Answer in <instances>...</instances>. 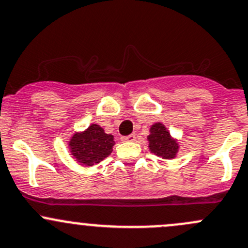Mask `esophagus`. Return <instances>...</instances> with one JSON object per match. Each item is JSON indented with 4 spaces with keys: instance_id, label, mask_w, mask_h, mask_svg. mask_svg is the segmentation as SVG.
<instances>
[{
    "instance_id": "34e87169",
    "label": "esophagus",
    "mask_w": 248,
    "mask_h": 248,
    "mask_svg": "<svg viewBox=\"0 0 248 248\" xmlns=\"http://www.w3.org/2000/svg\"><path fill=\"white\" fill-rule=\"evenodd\" d=\"M122 140H123L124 142H134V141H136V136L132 134V135H129V136L122 137Z\"/></svg>"
}]
</instances>
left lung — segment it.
Masks as SVG:
<instances>
[{
  "label": "left lung",
  "mask_w": 248,
  "mask_h": 248,
  "mask_svg": "<svg viewBox=\"0 0 248 248\" xmlns=\"http://www.w3.org/2000/svg\"><path fill=\"white\" fill-rule=\"evenodd\" d=\"M149 132L150 134L147 137L149 142L148 147L153 154L166 160H172L177 156L179 152V143L170 136L165 125L157 122L150 126Z\"/></svg>",
  "instance_id": "obj_1"
}]
</instances>
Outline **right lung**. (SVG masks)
Instances as JSON below:
<instances>
[{"instance_id":"right-lung-1","label":"right lung","mask_w":248,"mask_h":248,"mask_svg":"<svg viewBox=\"0 0 248 248\" xmlns=\"http://www.w3.org/2000/svg\"><path fill=\"white\" fill-rule=\"evenodd\" d=\"M113 145V135L106 134L98 124H91L85 131L75 132L68 142L70 154L82 166L101 162L111 154Z\"/></svg>"}]
</instances>
